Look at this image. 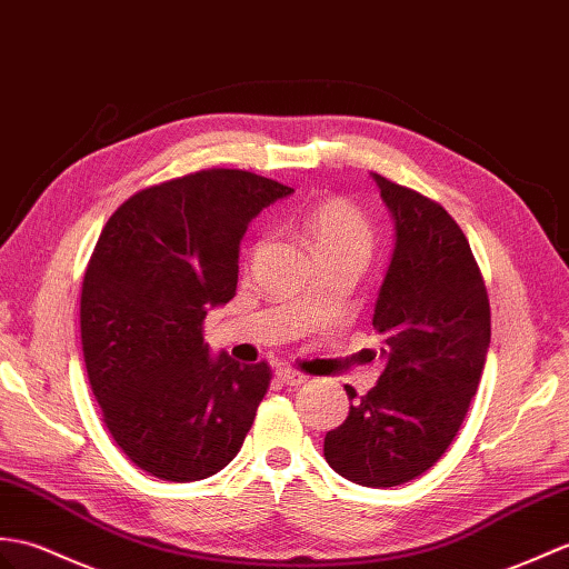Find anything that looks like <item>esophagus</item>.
Listing matches in <instances>:
<instances>
[{
	"label": "esophagus",
	"mask_w": 569,
	"mask_h": 569,
	"mask_svg": "<svg viewBox=\"0 0 569 569\" xmlns=\"http://www.w3.org/2000/svg\"><path fill=\"white\" fill-rule=\"evenodd\" d=\"M276 380L283 382V386H300V382H306L308 376H302L300 371H293V368H276Z\"/></svg>",
	"instance_id": "esophagus-1"
}]
</instances>
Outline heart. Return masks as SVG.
Wrapping results in <instances>:
<instances>
[{
  "label": "heart",
  "instance_id": "1",
  "mask_svg": "<svg viewBox=\"0 0 569 569\" xmlns=\"http://www.w3.org/2000/svg\"><path fill=\"white\" fill-rule=\"evenodd\" d=\"M302 228H306L315 254L351 252L363 259L371 254V222L347 201L317 203L310 213L302 218Z\"/></svg>",
  "mask_w": 569,
  "mask_h": 569
}]
</instances>
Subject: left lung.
<instances>
[{
    "label": "left lung",
    "mask_w": 569,
    "mask_h": 569,
    "mask_svg": "<svg viewBox=\"0 0 569 569\" xmlns=\"http://www.w3.org/2000/svg\"><path fill=\"white\" fill-rule=\"evenodd\" d=\"M395 220V252L373 329L386 371L327 431L325 458L363 487L419 478L463 425L490 349V300L458 222L412 189L373 174Z\"/></svg>",
    "instance_id": "1"
}]
</instances>
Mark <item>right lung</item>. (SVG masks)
<instances>
[{
  "instance_id": "right-lung-1",
  "label": "right lung",
  "mask_w": 569,
  "mask_h": 569,
  "mask_svg": "<svg viewBox=\"0 0 569 569\" xmlns=\"http://www.w3.org/2000/svg\"><path fill=\"white\" fill-rule=\"evenodd\" d=\"M290 193L203 169L138 191L103 224L79 302L87 376L113 441L154 478H210L252 429L271 368L213 359L203 320L234 298L247 224Z\"/></svg>"
}]
</instances>
